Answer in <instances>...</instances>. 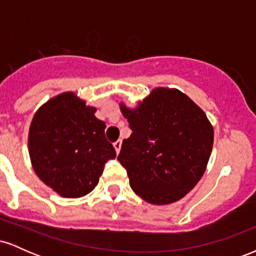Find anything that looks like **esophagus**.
<instances>
[{
    "mask_svg": "<svg viewBox=\"0 0 256 256\" xmlns=\"http://www.w3.org/2000/svg\"><path fill=\"white\" fill-rule=\"evenodd\" d=\"M122 140H116V142L113 143V146H114V148H116V152H120V148H122Z\"/></svg>",
    "mask_w": 256,
    "mask_h": 256,
    "instance_id": "esophagus-1",
    "label": "esophagus"
}]
</instances>
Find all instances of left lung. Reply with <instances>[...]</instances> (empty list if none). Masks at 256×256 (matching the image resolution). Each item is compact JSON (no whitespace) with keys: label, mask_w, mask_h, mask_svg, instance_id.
I'll use <instances>...</instances> for the list:
<instances>
[{"label":"left lung","mask_w":256,"mask_h":256,"mask_svg":"<svg viewBox=\"0 0 256 256\" xmlns=\"http://www.w3.org/2000/svg\"><path fill=\"white\" fill-rule=\"evenodd\" d=\"M120 110L131 136L122 140L119 162L130 186L152 204L184 198L206 171L213 146V126L204 112L177 89L156 88L130 110Z\"/></svg>","instance_id":"1"}]
</instances>
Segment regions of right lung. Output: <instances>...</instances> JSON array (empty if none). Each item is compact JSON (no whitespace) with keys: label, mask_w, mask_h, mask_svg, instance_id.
<instances>
[{"label":"right lung","mask_w":256,"mask_h":256,"mask_svg":"<svg viewBox=\"0 0 256 256\" xmlns=\"http://www.w3.org/2000/svg\"><path fill=\"white\" fill-rule=\"evenodd\" d=\"M95 112L76 94L64 92L44 104L31 122L32 167L44 184L64 198L92 192L104 164L116 156L104 136V122Z\"/></svg>","instance_id":"add662e5"}]
</instances>
